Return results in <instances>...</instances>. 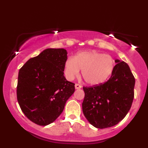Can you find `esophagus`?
Returning <instances> with one entry per match:
<instances>
[{
    "label": "esophagus",
    "mask_w": 148,
    "mask_h": 148,
    "mask_svg": "<svg viewBox=\"0 0 148 148\" xmlns=\"http://www.w3.org/2000/svg\"><path fill=\"white\" fill-rule=\"evenodd\" d=\"M75 86V89H77V90L82 88V86H81V85L79 84H76Z\"/></svg>",
    "instance_id": "esophagus-1"
}]
</instances>
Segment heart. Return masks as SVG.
I'll use <instances>...</instances> for the list:
<instances>
[{
    "label": "heart",
    "mask_w": 148,
    "mask_h": 148,
    "mask_svg": "<svg viewBox=\"0 0 148 148\" xmlns=\"http://www.w3.org/2000/svg\"><path fill=\"white\" fill-rule=\"evenodd\" d=\"M114 68V59L95 50L81 52L73 58H69L64 64V72L66 78L73 80L82 70V77L87 84L98 85L108 79Z\"/></svg>",
    "instance_id": "1"
}]
</instances>
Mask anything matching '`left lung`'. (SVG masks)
<instances>
[{"label":"left lung","instance_id":"left-lung-1","mask_svg":"<svg viewBox=\"0 0 148 148\" xmlns=\"http://www.w3.org/2000/svg\"><path fill=\"white\" fill-rule=\"evenodd\" d=\"M110 78L104 84L83 87L82 109L93 126L105 129L114 126L130 110L134 98L135 79L128 64L116 60Z\"/></svg>","mask_w":148,"mask_h":148}]
</instances>
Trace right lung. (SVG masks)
<instances>
[{
    "instance_id": "obj_1",
    "label": "right lung",
    "mask_w": 148,
    "mask_h": 148,
    "mask_svg": "<svg viewBox=\"0 0 148 148\" xmlns=\"http://www.w3.org/2000/svg\"><path fill=\"white\" fill-rule=\"evenodd\" d=\"M67 52L48 48L28 60L19 69L17 98L22 112L40 126L53 123L75 92V84L64 76Z\"/></svg>"
}]
</instances>
